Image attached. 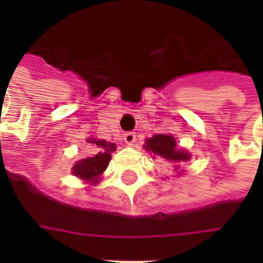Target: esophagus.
<instances>
[{
    "label": "esophagus",
    "instance_id": "1",
    "mask_svg": "<svg viewBox=\"0 0 263 263\" xmlns=\"http://www.w3.org/2000/svg\"><path fill=\"white\" fill-rule=\"evenodd\" d=\"M124 141H125V143H128V145H134L135 141H137L135 132H126V134H124Z\"/></svg>",
    "mask_w": 263,
    "mask_h": 263
}]
</instances>
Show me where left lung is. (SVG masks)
Listing matches in <instances>:
<instances>
[{
    "label": "left lung",
    "instance_id": "obj_1",
    "mask_svg": "<svg viewBox=\"0 0 263 263\" xmlns=\"http://www.w3.org/2000/svg\"><path fill=\"white\" fill-rule=\"evenodd\" d=\"M143 148L159 159L169 162V163H175L176 169H179V166H176L177 163H183L190 159V154L187 151L177 148L176 141L172 135H165V134L154 135L145 141Z\"/></svg>",
    "mask_w": 263,
    "mask_h": 263
}]
</instances>
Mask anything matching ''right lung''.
<instances>
[{
	"instance_id": "1",
	"label": "right lung",
	"mask_w": 263,
	"mask_h": 263,
	"mask_svg": "<svg viewBox=\"0 0 263 263\" xmlns=\"http://www.w3.org/2000/svg\"><path fill=\"white\" fill-rule=\"evenodd\" d=\"M87 142L90 143V146H92V154L87 156L86 159L79 160L73 166V175L86 182L97 183L100 176L108 166L111 154L117 149V143L107 142L97 138H88Z\"/></svg>"
}]
</instances>
